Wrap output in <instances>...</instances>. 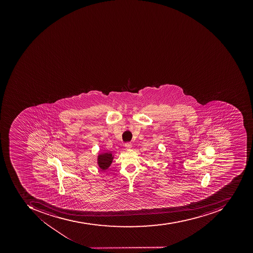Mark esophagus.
<instances>
[{
  "label": "esophagus",
  "mask_w": 253,
  "mask_h": 253,
  "mask_svg": "<svg viewBox=\"0 0 253 253\" xmlns=\"http://www.w3.org/2000/svg\"><path fill=\"white\" fill-rule=\"evenodd\" d=\"M125 146H126V149H127V150H129V149H131V144L130 143V142H127V143H126Z\"/></svg>",
  "instance_id": "1"
}]
</instances>
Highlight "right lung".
Wrapping results in <instances>:
<instances>
[{"label": "right lung", "mask_w": 253, "mask_h": 253, "mask_svg": "<svg viewBox=\"0 0 253 253\" xmlns=\"http://www.w3.org/2000/svg\"><path fill=\"white\" fill-rule=\"evenodd\" d=\"M114 156L111 153H101L97 156V164L101 170H105L111 166Z\"/></svg>", "instance_id": "obj_1"}]
</instances>
